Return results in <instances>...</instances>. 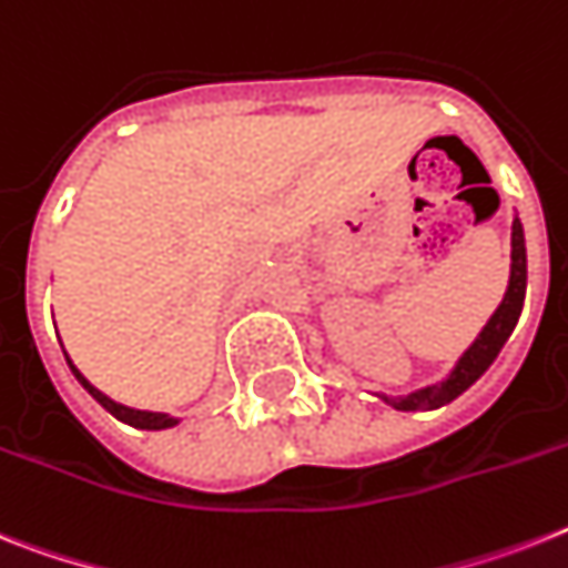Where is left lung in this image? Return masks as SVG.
Here are the masks:
<instances>
[{"label":"left lung","instance_id":"8db88e82","mask_svg":"<svg viewBox=\"0 0 568 568\" xmlns=\"http://www.w3.org/2000/svg\"><path fill=\"white\" fill-rule=\"evenodd\" d=\"M510 283L505 300L499 303V308L493 312V317L487 321V326L481 329V335L476 338V344L460 356L458 367L452 371V376L440 385H428L423 390H414L408 396H399V399H388L394 408L399 412H417V408H440V405L452 403L455 396H460L464 390L473 385V382L481 376L487 367L493 364V358L499 356V349L505 347V341L510 338L516 321H519V312H523L525 300V280H528V268H525V239H523V224L519 219L514 221V233H510Z\"/></svg>","mask_w":568,"mask_h":568}]
</instances>
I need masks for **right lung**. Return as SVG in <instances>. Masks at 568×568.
<instances>
[{
    "label": "right lung",
    "mask_w": 568,
    "mask_h": 568,
    "mask_svg": "<svg viewBox=\"0 0 568 568\" xmlns=\"http://www.w3.org/2000/svg\"><path fill=\"white\" fill-rule=\"evenodd\" d=\"M69 362V358H67ZM69 367H72V373H75V379L81 382V385H84L87 390H90V396L92 399H95V403H101L104 405V408H108L110 414H113V417L116 419H122V423H131L133 428H172L174 423H178V419L174 417H169V414H151V412H133V408H124V405H119V403H113V399H110V396H104L101 394V390H95L90 385V382L84 379V376H81V373H78V367L72 362H69Z\"/></svg>",
    "instance_id": "add662e5"
}]
</instances>
